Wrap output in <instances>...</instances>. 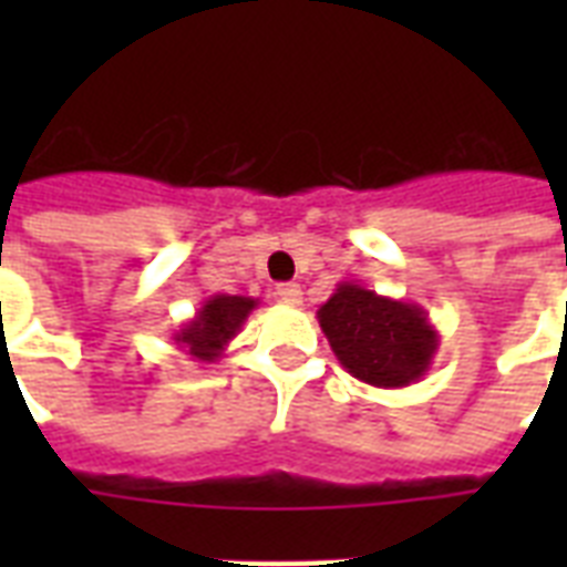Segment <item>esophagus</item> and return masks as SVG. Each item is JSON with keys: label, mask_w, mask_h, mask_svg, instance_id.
Returning <instances> with one entry per match:
<instances>
[{"label": "esophagus", "mask_w": 567, "mask_h": 567, "mask_svg": "<svg viewBox=\"0 0 567 567\" xmlns=\"http://www.w3.org/2000/svg\"><path fill=\"white\" fill-rule=\"evenodd\" d=\"M276 297H279V302H285V306H300V302H302L300 285H297V282H282V285H279V288H276Z\"/></svg>", "instance_id": "1"}]
</instances>
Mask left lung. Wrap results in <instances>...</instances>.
<instances>
[{
    "label": "left lung",
    "mask_w": 567,
    "mask_h": 567,
    "mask_svg": "<svg viewBox=\"0 0 567 567\" xmlns=\"http://www.w3.org/2000/svg\"><path fill=\"white\" fill-rule=\"evenodd\" d=\"M318 320L344 371L377 388L423 379L439 350V332L417 302L391 300L355 282L338 285Z\"/></svg>",
    "instance_id": "left-lung-1"
}]
</instances>
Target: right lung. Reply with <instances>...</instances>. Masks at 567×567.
Listing matches in <instances>:
<instances>
[{
  "mask_svg": "<svg viewBox=\"0 0 567 567\" xmlns=\"http://www.w3.org/2000/svg\"><path fill=\"white\" fill-rule=\"evenodd\" d=\"M258 300L252 297H238V293H214L196 309L194 318L173 336V341L196 362H217L229 344L238 336L249 311L256 309Z\"/></svg>",
  "mask_w": 567,
  "mask_h": 567,
  "instance_id": "add662e5",
  "label": "right lung"
}]
</instances>
